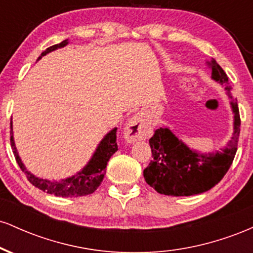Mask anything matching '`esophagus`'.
<instances>
[{"label":"esophagus","instance_id":"34e87169","mask_svg":"<svg viewBox=\"0 0 253 253\" xmlns=\"http://www.w3.org/2000/svg\"><path fill=\"white\" fill-rule=\"evenodd\" d=\"M152 133L150 125L141 119L140 117H133L127 123L124 130V136L128 143H135L139 140H145Z\"/></svg>","mask_w":253,"mask_h":253}]
</instances>
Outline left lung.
<instances>
[{
	"label": "left lung",
	"mask_w": 253,
	"mask_h": 253,
	"mask_svg": "<svg viewBox=\"0 0 253 253\" xmlns=\"http://www.w3.org/2000/svg\"><path fill=\"white\" fill-rule=\"evenodd\" d=\"M211 78L226 85L228 77L215 60L210 63ZM234 113V133L222 152L200 155L179 140L169 128H158L149 140L153 161L144 170L145 181L159 194L168 196H190L205 193L217 184L226 175L237 152L240 134V115L237 100H232Z\"/></svg>",
	"instance_id": "obj_1"
}]
</instances>
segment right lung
Segmentation results:
<instances>
[{"label": "right lung", "mask_w": 253, "mask_h": 253, "mask_svg": "<svg viewBox=\"0 0 253 253\" xmlns=\"http://www.w3.org/2000/svg\"><path fill=\"white\" fill-rule=\"evenodd\" d=\"M68 43V40H64L60 43L51 46V47L46 48L42 52V56L39 57V59L42 56H45L48 52L57 50L59 47H64V46ZM11 128V124H10ZM11 134V133H10ZM10 145L11 149H13V153L15 156V159L19 164L20 169H21L27 176V179L30 181L34 187L39 188L40 190L45 191L47 194H52V195L56 196H62V197H77V196H85L89 194H92L95 190L100 187V184L103 181V177L106 175V167L108 163L109 158L114 155L118 151V144H117V128L107 134L102 139L98 147L96 149V152L94 153L92 158L90 159V162L82 171L77 173L76 176H72L70 178L63 179L62 182H51L47 179L38 178V177L33 176L31 172H28L24 167V164L21 163V159H20L19 155H17L15 144H14L13 135L10 136Z\"/></svg>", "instance_id": "obj_1"}]
</instances>
